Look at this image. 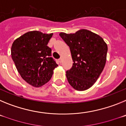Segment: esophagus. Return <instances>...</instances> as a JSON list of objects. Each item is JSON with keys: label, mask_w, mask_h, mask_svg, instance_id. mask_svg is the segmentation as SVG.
<instances>
[{"label": "esophagus", "mask_w": 126, "mask_h": 126, "mask_svg": "<svg viewBox=\"0 0 126 126\" xmlns=\"http://www.w3.org/2000/svg\"><path fill=\"white\" fill-rule=\"evenodd\" d=\"M59 62L60 63H61V62H62V57H61L59 59Z\"/></svg>", "instance_id": "1"}]
</instances>
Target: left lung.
Here are the masks:
<instances>
[{"mask_svg": "<svg viewBox=\"0 0 126 126\" xmlns=\"http://www.w3.org/2000/svg\"><path fill=\"white\" fill-rule=\"evenodd\" d=\"M69 47L74 62L66 71L69 83L78 91L88 90L94 84L104 68L107 45L98 34L82 29L75 33L59 34Z\"/></svg>", "mask_w": 126, "mask_h": 126, "instance_id": "left-lung-1", "label": "left lung"}]
</instances>
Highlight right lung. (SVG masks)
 Instances as JSON below:
<instances>
[{"label": "right lung", "instance_id": "obj_1", "mask_svg": "<svg viewBox=\"0 0 126 126\" xmlns=\"http://www.w3.org/2000/svg\"><path fill=\"white\" fill-rule=\"evenodd\" d=\"M53 33L38 31L26 33L16 39L11 47L12 59L22 78L34 87L49 81L58 66L47 46Z\"/></svg>", "mask_w": 126, "mask_h": 126}]
</instances>
